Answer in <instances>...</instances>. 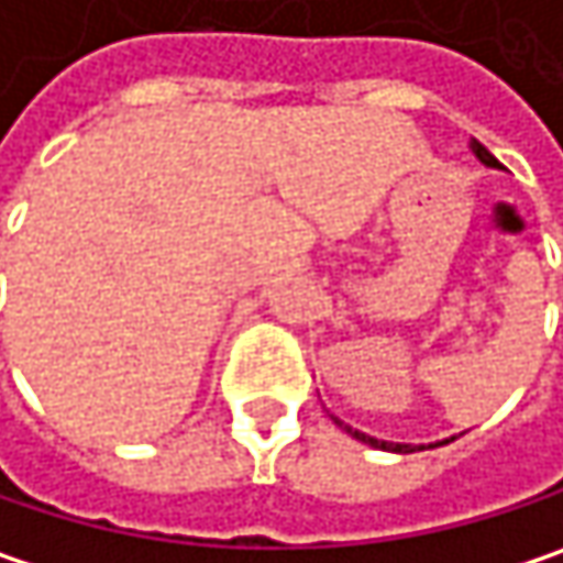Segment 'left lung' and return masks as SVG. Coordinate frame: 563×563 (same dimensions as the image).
<instances>
[{
    "label": "left lung",
    "instance_id": "8db88e82",
    "mask_svg": "<svg viewBox=\"0 0 563 563\" xmlns=\"http://www.w3.org/2000/svg\"><path fill=\"white\" fill-rule=\"evenodd\" d=\"M471 147H474V154L481 157V164H486V167H503V164H499V161H496V157H493V154L486 151L481 141H474ZM334 422H338V419H334ZM338 426H341V429H344V432H347V434H354L357 441L371 444V448H384V451H396V454H409V451H412V444H393V441H377V438H371V434L357 432V429H351V426H344V422H338ZM441 444H448V441H441Z\"/></svg>",
    "mask_w": 563,
    "mask_h": 563
}]
</instances>
